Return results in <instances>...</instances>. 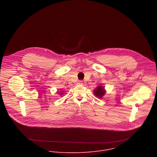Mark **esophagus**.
I'll use <instances>...</instances> for the list:
<instances>
[{
	"label": "esophagus",
	"instance_id": "obj_1",
	"mask_svg": "<svg viewBox=\"0 0 157 157\" xmlns=\"http://www.w3.org/2000/svg\"><path fill=\"white\" fill-rule=\"evenodd\" d=\"M77 85H83V82L82 81H78V82H77Z\"/></svg>",
	"mask_w": 157,
	"mask_h": 157
}]
</instances>
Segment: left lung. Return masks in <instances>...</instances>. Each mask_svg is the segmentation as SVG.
<instances>
[{
  "label": "left lung",
  "mask_w": 157,
  "mask_h": 157,
  "mask_svg": "<svg viewBox=\"0 0 157 157\" xmlns=\"http://www.w3.org/2000/svg\"><path fill=\"white\" fill-rule=\"evenodd\" d=\"M106 90H105L104 86L99 85L97 86L96 88H95V90L93 91V93L96 97H98V98H101L106 94Z\"/></svg>",
  "instance_id": "1"
}]
</instances>
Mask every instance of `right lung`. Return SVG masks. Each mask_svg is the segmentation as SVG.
<instances>
[{"label": "right lung", "instance_id": "obj_1", "mask_svg": "<svg viewBox=\"0 0 157 157\" xmlns=\"http://www.w3.org/2000/svg\"><path fill=\"white\" fill-rule=\"evenodd\" d=\"M57 92H59H59H59V91H57ZM62 94H63V93H62V91H60V95H62Z\"/></svg>", "mask_w": 157, "mask_h": 157}]
</instances>
